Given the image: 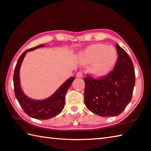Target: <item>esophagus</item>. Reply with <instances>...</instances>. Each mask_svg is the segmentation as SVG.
I'll return each instance as SVG.
<instances>
[{
    "label": "esophagus",
    "mask_w": 151,
    "mask_h": 151,
    "mask_svg": "<svg viewBox=\"0 0 151 151\" xmlns=\"http://www.w3.org/2000/svg\"><path fill=\"white\" fill-rule=\"evenodd\" d=\"M82 73L80 72V71H79L77 73H76V77L77 78H81L82 77Z\"/></svg>",
    "instance_id": "esophagus-1"
}]
</instances>
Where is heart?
<instances>
[{
	"mask_svg": "<svg viewBox=\"0 0 151 151\" xmlns=\"http://www.w3.org/2000/svg\"><path fill=\"white\" fill-rule=\"evenodd\" d=\"M117 50L113 46L105 44H92L80 51L78 61L81 65H89V72L96 78H103L109 75L116 65Z\"/></svg>",
	"mask_w": 151,
	"mask_h": 151,
	"instance_id": "b5f03b06",
	"label": "heart"
}]
</instances>
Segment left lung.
Returning <instances> with one entry per match:
<instances>
[{"label": "left lung", "mask_w": 151, "mask_h": 151, "mask_svg": "<svg viewBox=\"0 0 151 151\" xmlns=\"http://www.w3.org/2000/svg\"><path fill=\"white\" fill-rule=\"evenodd\" d=\"M116 65L106 77L84 78V102L91 112L100 116H116L123 112L132 99L135 85L133 63L124 49L116 45Z\"/></svg>", "instance_id": "1"}]
</instances>
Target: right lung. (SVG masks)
Returning <instances> with one entry per match:
<instances>
[{"label": "right lung", "mask_w": 151, "mask_h": 151, "mask_svg": "<svg viewBox=\"0 0 151 151\" xmlns=\"http://www.w3.org/2000/svg\"><path fill=\"white\" fill-rule=\"evenodd\" d=\"M45 46V45L41 44L35 47L27 49L24 51L18 59L13 76L14 93L20 106L29 116L38 120L50 119L62 112L65 106V94L75 79L74 77L68 79L55 92L44 100H34L28 97L23 92L20 81V69L24 56L29 51Z\"/></svg>", "instance_id": "1"}]
</instances>
